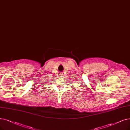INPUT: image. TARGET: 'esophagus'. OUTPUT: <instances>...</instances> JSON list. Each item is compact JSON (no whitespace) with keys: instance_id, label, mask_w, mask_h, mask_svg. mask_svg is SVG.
<instances>
[{"instance_id":"34e87169","label":"esophagus","mask_w":130,"mask_h":130,"mask_svg":"<svg viewBox=\"0 0 130 130\" xmlns=\"http://www.w3.org/2000/svg\"><path fill=\"white\" fill-rule=\"evenodd\" d=\"M59 76L60 77H63V74H59Z\"/></svg>"}]
</instances>
